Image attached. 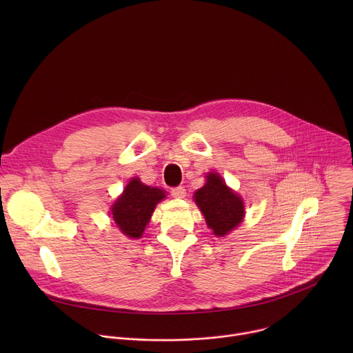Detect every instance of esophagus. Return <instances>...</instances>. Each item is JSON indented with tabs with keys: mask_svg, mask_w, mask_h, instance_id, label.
<instances>
[{
	"mask_svg": "<svg viewBox=\"0 0 353 353\" xmlns=\"http://www.w3.org/2000/svg\"><path fill=\"white\" fill-rule=\"evenodd\" d=\"M172 195L176 198H184L185 196V188L183 185L172 188Z\"/></svg>",
	"mask_w": 353,
	"mask_h": 353,
	"instance_id": "obj_1",
	"label": "esophagus"
}]
</instances>
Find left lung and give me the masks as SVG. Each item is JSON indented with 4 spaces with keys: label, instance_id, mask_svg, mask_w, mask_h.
<instances>
[{
    "label": "left lung",
    "instance_id": "8db88e82",
    "mask_svg": "<svg viewBox=\"0 0 353 353\" xmlns=\"http://www.w3.org/2000/svg\"><path fill=\"white\" fill-rule=\"evenodd\" d=\"M194 199L216 236L228 234L244 216L241 198L225 184L219 174L210 173L207 184L195 192Z\"/></svg>",
    "mask_w": 353,
    "mask_h": 353
}]
</instances>
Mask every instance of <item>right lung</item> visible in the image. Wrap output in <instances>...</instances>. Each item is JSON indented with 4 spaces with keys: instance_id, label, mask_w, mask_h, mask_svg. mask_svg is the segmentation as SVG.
I'll list each match as a JSON object with an SVG mask.
<instances>
[{
    "instance_id": "obj_1",
    "label": "right lung",
    "mask_w": 353,
    "mask_h": 353,
    "mask_svg": "<svg viewBox=\"0 0 353 353\" xmlns=\"http://www.w3.org/2000/svg\"><path fill=\"white\" fill-rule=\"evenodd\" d=\"M165 196L163 190L145 185L139 179H132L112 208L116 225L125 236L141 237L157 204Z\"/></svg>"
}]
</instances>
